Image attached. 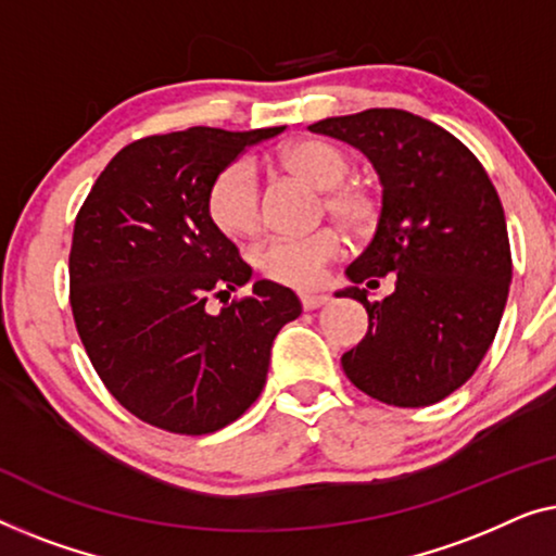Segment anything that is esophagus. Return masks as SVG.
<instances>
[{"label":"esophagus","mask_w":556,"mask_h":556,"mask_svg":"<svg viewBox=\"0 0 556 556\" xmlns=\"http://www.w3.org/2000/svg\"><path fill=\"white\" fill-rule=\"evenodd\" d=\"M300 302L304 309H317L323 307V304L330 302V294L325 292H300Z\"/></svg>","instance_id":"obj_1"}]
</instances>
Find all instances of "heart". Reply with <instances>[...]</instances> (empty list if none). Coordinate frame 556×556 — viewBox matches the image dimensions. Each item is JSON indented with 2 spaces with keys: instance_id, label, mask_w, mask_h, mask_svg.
I'll return each instance as SVG.
<instances>
[{
  "instance_id": "obj_1",
  "label": "heart",
  "mask_w": 556,
  "mask_h": 556,
  "mask_svg": "<svg viewBox=\"0 0 556 556\" xmlns=\"http://www.w3.org/2000/svg\"><path fill=\"white\" fill-rule=\"evenodd\" d=\"M277 159L289 174L304 178L319 191H327L330 214L353 231H365L378 216L372 193L350 176L348 153L330 140L302 138L281 146ZM208 216L229 237H252L262 226L260 176L249 159L231 161L208 189ZM345 252V239L338 229H317L302 237H275L256 249L254 264L264 277L287 287H312L323 279L327 264Z\"/></svg>"
}]
</instances>
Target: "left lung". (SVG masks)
Listing matches in <instances>:
<instances>
[{
  "instance_id": "obj_1",
  "label": "left lung",
  "mask_w": 556,
  "mask_h": 556,
  "mask_svg": "<svg viewBox=\"0 0 556 556\" xmlns=\"http://www.w3.org/2000/svg\"><path fill=\"white\" fill-rule=\"evenodd\" d=\"M345 140L378 170L382 206L365 252L345 269L367 309V334L342 355L353 386L397 408L443 401L471 378L494 342L511 285L498 193L479 159L441 125L370 108L309 125ZM396 275V292L366 302L356 285Z\"/></svg>"
}]
</instances>
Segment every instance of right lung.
<instances>
[{"instance_id": "obj_1", "label": "right lung", "mask_w": 556, "mask_h": 556, "mask_svg": "<svg viewBox=\"0 0 556 556\" xmlns=\"http://www.w3.org/2000/svg\"><path fill=\"white\" fill-rule=\"evenodd\" d=\"M285 130L189 128L140 138L108 163L75 218L70 304L100 380L132 416L184 435L214 433L260 397L271 342L302 315L289 287L260 279L208 216L214 178Z\"/></svg>"}]
</instances>
